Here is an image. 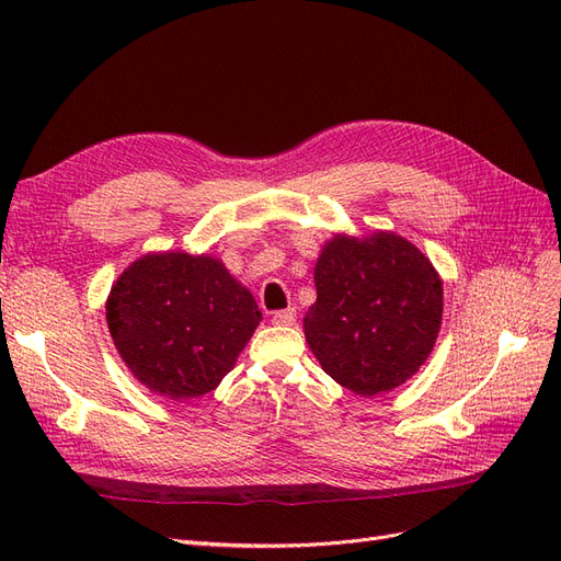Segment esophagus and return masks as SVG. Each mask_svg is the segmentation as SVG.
Masks as SVG:
<instances>
[{"label": "esophagus", "instance_id": "obj_1", "mask_svg": "<svg viewBox=\"0 0 561 561\" xmlns=\"http://www.w3.org/2000/svg\"><path fill=\"white\" fill-rule=\"evenodd\" d=\"M274 325H280V328H293L297 322V311L295 309H285V311H276L274 313Z\"/></svg>", "mask_w": 561, "mask_h": 561}]
</instances>
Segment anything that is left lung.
I'll return each mask as SVG.
<instances>
[{"label": "left lung", "instance_id": "obj_1", "mask_svg": "<svg viewBox=\"0 0 561 561\" xmlns=\"http://www.w3.org/2000/svg\"><path fill=\"white\" fill-rule=\"evenodd\" d=\"M318 299L304 316L309 348L351 393H388L428 360L443 325V278L393 231L334 233L313 268Z\"/></svg>", "mask_w": 561, "mask_h": 561}]
</instances>
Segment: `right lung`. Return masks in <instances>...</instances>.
Returning a JSON list of instances; mask_svg holds the SVG:
<instances>
[{
	"mask_svg": "<svg viewBox=\"0 0 561 561\" xmlns=\"http://www.w3.org/2000/svg\"><path fill=\"white\" fill-rule=\"evenodd\" d=\"M105 311L130 375L178 402L215 390L262 320L257 301L222 260L171 250L126 266Z\"/></svg>",
	"mask_w": 561,
	"mask_h": 561,
	"instance_id": "obj_1",
	"label": "right lung"
}]
</instances>
